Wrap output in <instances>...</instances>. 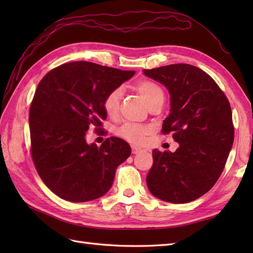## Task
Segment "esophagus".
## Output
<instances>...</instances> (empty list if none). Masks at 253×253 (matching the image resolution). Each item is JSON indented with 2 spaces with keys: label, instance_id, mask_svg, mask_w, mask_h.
<instances>
[{
  "label": "esophagus",
  "instance_id": "esophagus-1",
  "mask_svg": "<svg viewBox=\"0 0 253 253\" xmlns=\"http://www.w3.org/2000/svg\"><path fill=\"white\" fill-rule=\"evenodd\" d=\"M140 151H141V149H140V148L135 147V146H132V147H131V152H132V154H137L138 152H140Z\"/></svg>",
  "mask_w": 253,
  "mask_h": 253
}]
</instances>
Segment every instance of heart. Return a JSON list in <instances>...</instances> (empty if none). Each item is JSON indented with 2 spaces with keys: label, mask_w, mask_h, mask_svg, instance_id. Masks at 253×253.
<instances>
[{
  "label": "heart",
  "mask_w": 253,
  "mask_h": 253,
  "mask_svg": "<svg viewBox=\"0 0 253 253\" xmlns=\"http://www.w3.org/2000/svg\"><path fill=\"white\" fill-rule=\"evenodd\" d=\"M136 89L142 99L149 105L151 102L157 100L160 96H163V91L159 85L151 82V80H141L136 84ZM122 99V90L116 88L110 91L105 95L103 100V109L107 115L116 116L118 110H120V103ZM151 132V127L147 125H140L135 123H126L117 128L116 135L123 139H125L128 142L133 144H140L144 141V138Z\"/></svg>",
  "instance_id": "obj_1"
}]
</instances>
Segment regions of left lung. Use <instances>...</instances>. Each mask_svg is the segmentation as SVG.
<instances>
[{
	"label": "left lung",
	"mask_w": 253,
	"mask_h": 253,
	"mask_svg": "<svg viewBox=\"0 0 253 253\" xmlns=\"http://www.w3.org/2000/svg\"><path fill=\"white\" fill-rule=\"evenodd\" d=\"M143 74L169 90L170 110L162 131L179 143L175 152L153 150L148 188L166 202H191L211 189L224 169L234 142L230 104L212 77L189 64Z\"/></svg>",
	"instance_id": "obj_1"
}]
</instances>
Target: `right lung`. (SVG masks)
I'll list each match as a JSON object with an SVG mask.
<instances>
[{
  "mask_svg": "<svg viewBox=\"0 0 253 253\" xmlns=\"http://www.w3.org/2000/svg\"><path fill=\"white\" fill-rule=\"evenodd\" d=\"M135 73L79 61L52 69L38 84L29 112L32 160L42 181L64 200L104 196L117 166L129 158L123 139L107 138L98 147L85 133L106 118L105 95Z\"/></svg>",
  "mask_w": 253,
  "mask_h": 253,
  "instance_id": "obj_1",
  "label": "right lung"
}]
</instances>
